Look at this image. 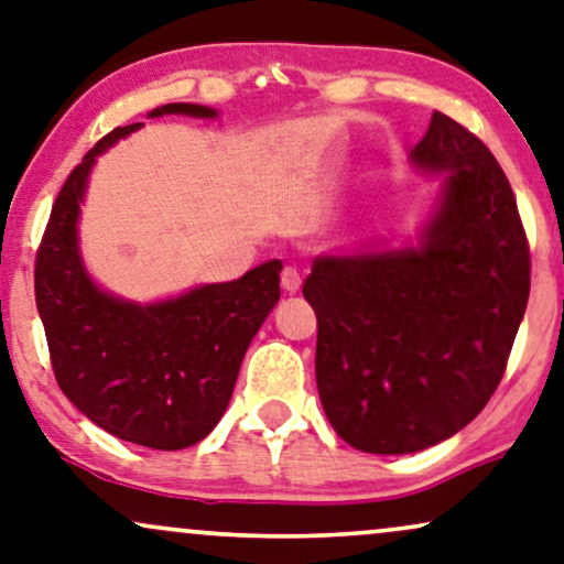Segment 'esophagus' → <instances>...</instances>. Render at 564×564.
Returning <instances> with one entry per match:
<instances>
[{"label": "esophagus", "mask_w": 564, "mask_h": 564, "mask_svg": "<svg viewBox=\"0 0 564 564\" xmlns=\"http://www.w3.org/2000/svg\"><path fill=\"white\" fill-rule=\"evenodd\" d=\"M280 282H282V290L284 292H297L300 284H303V276H300V272L295 267H284L282 274H280Z\"/></svg>", "instance_id": "34e87169"}]
</instances>
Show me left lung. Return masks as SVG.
Returning <instances> with one entry per match:
<instances>
[{"instance_id": "8db88e82", "label": "left lung", "mask_w": 564, "mask_h": 564, "mask_svg": "<svg viewBox=\"0 0 564 564\" xmlns=\"http://www.w3.org/2000/svg\"><path fill=\"white\" fill-rule=\"evenodd\" d=\"M412 160L448 171L425 243L324 256L303 282L328 422L352 448L383 456L430 448L487 406L531 290L529 238L487 144L433 111Z\"/></svg>"}]
</instances>
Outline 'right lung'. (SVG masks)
Returning a JSON list of instances; mask_svg holds the SVG:
<instances>
[{
  "label": "right lung",
  "instance_id": "obj_1",
  "mask_svg": "<svg viewBox=\"0 0 564 564\" xmlns=\"http://www.w3.org/2000/svg\"><path fill=\"white\" fill-rule=\"evenodd\" d=\"M163 113L215 116L194 104L150 116ZM139 127L108 131L64 181L35 253V305L64 397L121 441L178 451L207 437L228 409L246 349L280 300L282 264L144 308L95 288L77 253L87 173L95 155Z\"/></svg>",
  "mask_w": 564,
  "mask_h": 564
}]
</instances>
